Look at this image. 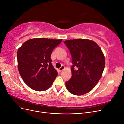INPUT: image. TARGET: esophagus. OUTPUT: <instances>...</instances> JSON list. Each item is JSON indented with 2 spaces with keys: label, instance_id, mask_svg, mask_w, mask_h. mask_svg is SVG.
<instances>
[{
  "label": "esophagus",
  "instance_id": "34e87169",
  "mask_svg": "<svg viewBox=\"0 0 124 124\" xmlns=\"http://www.w3.org/2000/svg\"><path fill=\"white\" fill-rule=\"evenodd\" d=\"M65 68V67L64 66H62L61 67H60V68H59V71H62V70H63V69H64Z\"/></svg>",
  "mask_w": 124,
  "mask_h": 124
}]
</instances>
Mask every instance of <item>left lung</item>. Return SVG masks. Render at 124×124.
Listing matches in <instances>:
<instances>
[{
    "instance_id": "8db88e82",
    "label": "left lung",
    "mask_w": 124,
    "mask_h": 124,
    "mask_svg": "<svg viewBox=\"0 0 124 124\" xmlns=\"http://www.w3.org/2000/svg\"><path fill=\"white\" fill-rule=\"evenodd\" d=\"M64 43L71 54L73 64L72 77L66 82V88L75 95L85 94L95 87L102 76L105 67L103 52L95 42L88 39L66 40Z\"/></svg>"
}]
</instances>
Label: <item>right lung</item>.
I'll use <instances>...</instances> for the list:
<instances>
[{
	"label": "right lung",
	"mask_w": 124,
	"mask_h": 124,
	"mask_svg": "<svg viewBox=\"0 0 124 124\" xmlns=\"http://www.w3.org/2000/svg\"><path fill=\"white\" fill-rule=\"evenodd\" d=\"M62 39L37 38L26 41L17 53L18 69L25 83L36 91L50 88L58 73L52 64V51Z\"/></svg>",
	"instance_id": "obj_1"
}]
</instances>
